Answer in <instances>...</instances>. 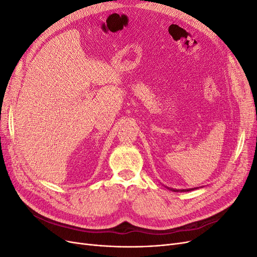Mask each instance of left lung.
Returning <instances> with one entry per match:
<instances>
[{"label": "left lung", "instance_id": "obj_1", "mask_svg": "<svg viewBox=\"0 0 257 257\" xmlns=\"http://www.w3.org/2000/svg\"><path fill=\"white\" fill-rule=\"evenodd\" d=\"M173 191H175V192H178V190H173ZM181 192H188V191H192V189H190V190H180Z\"/></svg>", "mask_w": 257, "mask_h": 257}]
</instances>
